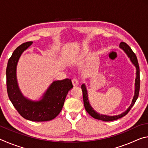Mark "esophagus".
<instances>
[{
    "mask_svg": "<svg viewBox=\"0 0 148 148\" xmlns=\"http://www.w3.org/2000/svg\"><path fill=\"white\" fill-rule=\"evenodd\" d=\"M72 84H73L74 86H78V85H79L78 79H76V78L72 79Z\"/></svg>",
    "mask_w": 148,
    "mask_h": 148,
    "instance_id": "obj_1",
    "label": "esophagus"
}]
</instances>
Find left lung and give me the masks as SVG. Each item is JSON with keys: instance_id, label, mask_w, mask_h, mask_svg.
<instances>
[{"instance_id": "left-lung-1", "label": "left lung", "mask_w": 148, "mask_h": 148, "mask_svg": "<svg viewBox=\"0 0 148 148\" xmlns=\"http://www.w3.org/2000/svg\"><path fill=\"white\" fill-rule=\"evenodd\" d=\"M119 47L125 51V53L127 55L129 58L131 60L132 63L133 64L135 67H136V79H135V90H134V95L133 97V99L132 101V103L130 105V106L127 108L126 111L123 112L122 114L119 115H117V116H107V115H102L97 113L96 111H95V110L92 108V106L90 104L88 99V95H87V91L86 87V85L82 84V92H83V99H84V104L85 106V108L90 116H92L93 118L101 120L103 121H114V120H117L119 118H121L125 115L128 114V112L131 110V108L133 106L135 102L136 101V100L138 97L139 95V91H140V69H139V65L138 62V60L136 58V56L135 53L132 51L131 47H130L125 42H121L119 44Z\"/></svg>"}]
</instances>
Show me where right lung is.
I'll list each match as a JSON object with an SVG mask.
<instances>
[{
	"instance_id": "right-lung-1",
	"label": "right lung",
	"mask_w": 148,
	"mask_h": 148,
	"mask_svg": "<svg viewBox=\"0 0 148 148\" xmlns=\"http://www.w3.org/2000/svg\"><path fill=\"white\" fill-rule=\"evenodd\" d=\"M32 44L27 42L14 50L6 68L7 92L10 100L19 114L32 121H47L54 119L61 112L68 92L72 86L70 79L53 82L40 101H34L24 97L17 84V64L22 53Z\"/></svg>"
}]
</instances>
